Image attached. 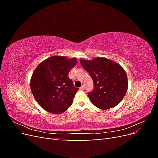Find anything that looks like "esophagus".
<instances>
[{
  "instance_id": "1",
  "label": "esophagus",
  "mask_w": 158,
  "mask_h": 158,
  "mask_svg": "<svg viewBox=\"0 0 158 158\" xmlns=\"http://www.w3.org/2000/svg\"><path fill=\"white\" fill-rule=\"evenodd\" d=\"M80 89H81V90H84V89H85V87H84V85H82V86H81V87H80Z\"/></svg>"
}]
</instances>
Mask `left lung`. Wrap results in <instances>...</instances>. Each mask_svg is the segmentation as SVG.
Returning <instances> with one entry per match:
<instances>
[{
    "label": "left lung",
    "instance_id": "8db88e82",
    "mask_svg": "<svg viewBox=\"0 0 158 158\" xmlns=\"http://www.w3.org/2000/svg\"><path fill=\"white\" fill-rule=\"evenodd\" d=\"M80 62L93 80L94 88L88 97L95 107L106 110L122 101L128 89V79L120 64L104 57Z\"/></svg>",
    "mask_w": 158,
    "mask_h": 158
}]
</instances>
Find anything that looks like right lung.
<instances>
[{
	"instance_id": "obj_1",
	"label": "right lung",
	"mask_w": 158,
	"mask_h": 158,
	"mask_svg": "<svg viewBox=\"0 0 158 158\" xmlns=\"http://www.w3.org/2000/svg\"><path fill=\"white\" fill-rule=\"evenodd\" d=\"M76 58L53 56L39 64L30 80L31 91L37 102L45 111L60 114L73 103L78 88L69 78L76 64Z\"/></svg>"
}]
</instances>
